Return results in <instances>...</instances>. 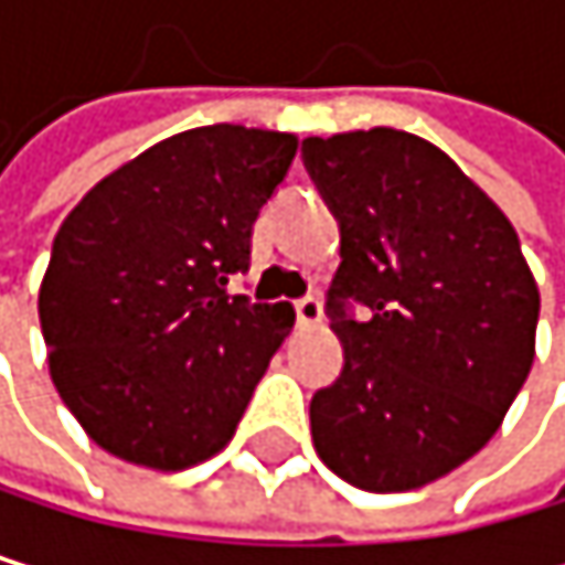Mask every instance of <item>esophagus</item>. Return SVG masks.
Listing matches in <instances>:
<instances>
[{"label":"esophagus","instance_id":"1","mask_svg":"<svg viewBox=\"0 0 565 565\" xmlns=\"http://www.w3.org/2000/svg\"><path fill=\"white\" fill-rule=\"evenodd\" d=\"M295 311H298V321H301V324H318V321H321V301H318L315 295L295 301Z\"/></svg>","mask_w":565,"mask_h":565}]
</instances>
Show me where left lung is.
<instances>
[{
	"instance_id": "obj_1",
	"label": "left lung",
	"mask_w": 565,
	"mask_h": 565,
	"mask_svg": "<svg viewBox=\"0 0 565 565\" xmlns=\"http://www.w3.org/2000/svg\"><path fill=\"white\" fill-rule=\"evenodd\" d=\"M301 156L342 233L329 321L345 365L311 396L315 450L362 491L424 488L475 458L519 396L535 277L509 216L427 138L342 131Z\"/></svg>"
}]
</instances>
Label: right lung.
Listing matches in <instances>:
<instances>
[{"mask_svg":"<svg viewBox=\"0 0 565 565\" xmlns=\"http://www.w3.org/2000/svg\"><path fill=\"white\" fill-rule=\"evenodd\" d=\"M298 138L206 125L104 175L60 223L40 285L50 380L107 454L182 471L220 454L295 324L230 295Z\"/></svg>","mask_w":565,"mask_h":565,"instance_id":"obj_1","label":"right lung"}]
</instances>
